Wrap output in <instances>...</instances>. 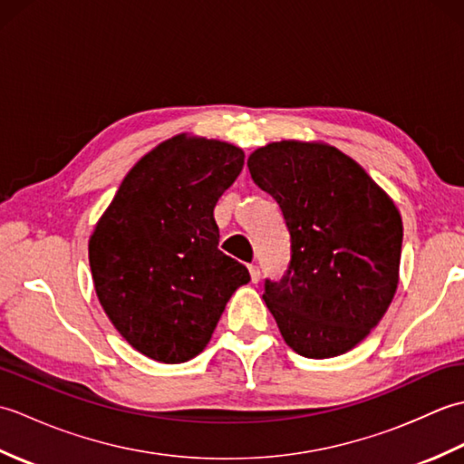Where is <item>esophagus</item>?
<instances>
[{
	"instance_id": "esophagus-1",
	"label": "esophagus",
	"mask_w": 464,
	"mask_h": 464,
	"mask_svg": "<svg viewBox=\"0 0 464 464\" xmlns=\"http://www.w3.org/2000/svg\"><path fill=\"white\" fill-rule=\"evenodd\" d=\"M249 275H251V281H253V283H259L261 271H259L257 265H249Z\"/></svg>"
}]
</instances>
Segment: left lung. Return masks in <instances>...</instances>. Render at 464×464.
<instances>
[{
    "label": "left lung",
    "instance_id": "1",
    "mask_svg": "<svg viewBox=\"0 0 464 464\" xmlns=\"http://www.w3.org/2000/svg\"><path fill=\"white\" fill-rule=\"evenodd\" d=\"M255 185L281 207L291 261L263 299L285 343L309 359L351 351L387 313L399 285L402 221L391 197L327 143L253 151Z\"/></svg>",
    "mask_w": 464,
    "mask_h": 464
}]
</instances>
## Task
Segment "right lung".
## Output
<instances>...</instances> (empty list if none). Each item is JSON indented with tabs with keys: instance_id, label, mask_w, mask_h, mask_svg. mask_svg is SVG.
<instances>
[{
	"instance_id": "1",
	"label": "right lung",
	"mask_w": 464,
	"mask_h": 464,
	"mask_svg": "<svg viewBox=\"0 0 464 464\" xmlns=\"http://www.w3.org/2000/svg\"><path fill=\"white\" fill-rule=\"evenodd\" d=\"M231 143L175 135L133 165L90 239L95 293L145 357L185 362L209 343L249 271L219 251L213 209L243 169Z\"/></svg>"
}]
</instances>
